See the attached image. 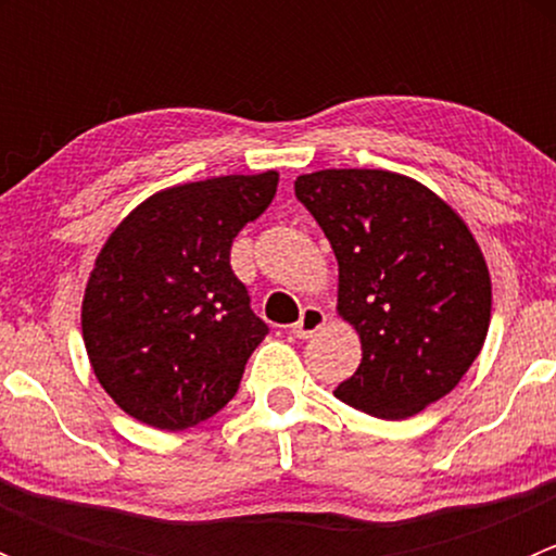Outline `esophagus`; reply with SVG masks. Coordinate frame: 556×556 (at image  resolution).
Returning <instances> with one entry per match:
<instances>
[{"mask_svg": "<svg viewBox=\"0 0 556 556\" xmlns=\"http://www.w3.org/2000/svg\"><path fill=\"white\" fill-rule=\"evenodd\" d=\"M323 325H325V312L319 309V306H304V309H301L299 323L293 325L290 333H293L295 339H309V336L317 333V330H323Z\"/></svg>", "mask_w": 556, "mask_h": 556, "instance_id": "obj_1", "label": "esophagus"}]
</instances>
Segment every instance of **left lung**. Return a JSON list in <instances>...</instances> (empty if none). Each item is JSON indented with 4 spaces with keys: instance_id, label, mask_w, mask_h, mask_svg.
Here are the masks:
<instances>
[{
    "instance_id": "obj_1",
    "label": "left lung",
    "mask_w": 556,
    "mask_h": 556,
    "mask_svg": "<svg viewBox=\"0 0 556 556\" xmlns=\"http://www.w3.org/2000/svg\"><path fill=\"white\" fill-rule=\"evenodd\" d=\"M295 195L339 261V309L363 361L336 397L406 419L457 387L490 330L492 282L463 217L384 169L301 174Z\"/></svg>"
}]
</instances>
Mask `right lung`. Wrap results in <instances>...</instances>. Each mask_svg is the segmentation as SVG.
Wrapping results in <instances>:
<instances>
[{
    "label": "right lung",
    "mask_w": 556,
    "mask_h": 556,
    "mask_svg": "<svg viewBox=\"0 0 556 556\" xmlns=\"http://www.w3.org/2000/svg\"><path fill=\"white\" fill-rule=\"evenodd\" d=\"M277 182L263 172L174 185L110 233L86 285L83 341L128 417L185 430L237 395L268 325L231 271V244Z\"/></svg>",
    "instance_id": "obj_1"
}]
</instances>
